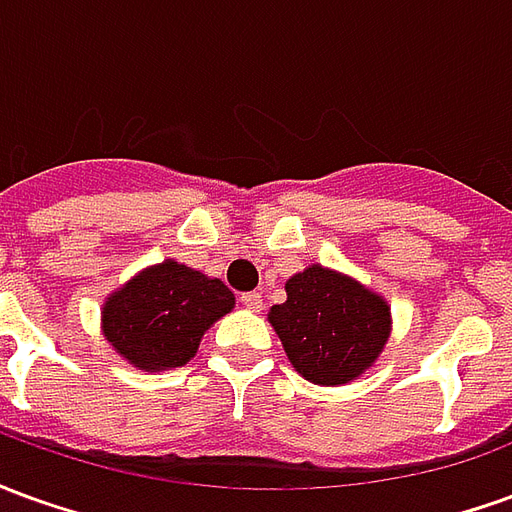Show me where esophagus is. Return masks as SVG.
Wrapping results in <instances>:
<instances>
[{
    "mask_svg": "<svg viewBox=\"0 0 512 512\" xmlns=\"http://www.w3.org/2000/svg\"><path fill=\"white\" fill-rule=\"evenodd\" d=\"M241 304H244L246 310L260 312V310H263V296L252 290V293H244V296H241Z\"/></svg>",
    "mask_w": 512,
    "mask_h": 512,
    "instance_id": "esophagus-1",
    "label": "esophagus"
}]
</instances>
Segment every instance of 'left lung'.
<instances>
[{
    "instance_id": "8db88e82",
    "label": "left lung",
    "mask_w": 512,
    "mask_h": 512,
    "mask_svg": "<svg viewBox=\"0 0 512 512\" xmlns=\"http://www.w3.org/2000/svg\"><path fill=\"white\" fill-rule=\"evenodd\" d=\"M285 293L288 301L274 304L268 321L301 376L337 386L373 367L392 329L384 296L323 266L293 274Z\"/></svg>"
}]
</instances>
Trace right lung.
Instances as JSON below:
<instances>
[{"mask_svg": "<svg viewBox=\"0 0 512 512\" xmlns=\"http://www.w3.org/2000/svg\"><path fill=\"white\" fill-rule=\"evenodd\" d=\"M233 307L235 296L222 279L164 260L106 299L101 326L123 359L158 373L186 365L197 354L202 334Z\"/></svg>", "mask_w": 512, "mask_h": 512, "instance_id": "add662e5", "label": "right lung"}]
</instances>
